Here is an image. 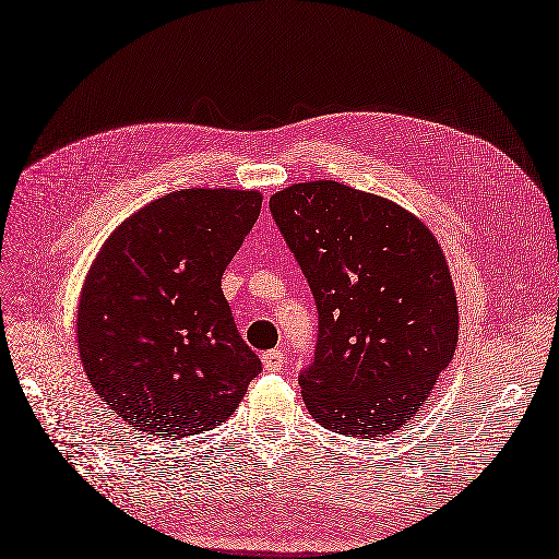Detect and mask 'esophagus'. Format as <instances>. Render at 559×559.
Instances as JSON below:
<instances>
[{
    "mask_svg": "<svg viewBox=\"0 0 559 559\" xmlns=\"http://www.w3.org/2000/svg\"><path fill=\"white\" fill-rule=\"evenodd\" d=\"M262 364H264L269 373H278V370H283L285 355L281 353V349H269V353L262 355Z\"/></svg>",
    "mask_w": 559,
    "mask_h": 559,
    "instance_id": "34e87169",
    "label": "esophagus"
}]
</instances>
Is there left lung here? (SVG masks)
Returning a JSON list of instances; mask_svg holds the SVG:
<instances>
[{
    "mask_svg": "<svg viewBox=\"0 0 559 559\" xmlns=\"http://www.w3.org/2000/svg\"><path fill=\"white\" fill-rule=\"evenodd\" d=\"M269 210L318 308L316 353L299 373L308 412L343 436H389L456 353L440 243L399 204L329 179L278 191Z\"/></svg>",
    "mask_w": 559,
    "mask_h": 559,
    "instance_id": "obj_1",
    "label": "left lung"
}]
</instances>
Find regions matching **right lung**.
Returning <instances> with one entry per match:
<instances>
[{
  "label": "right lung",
  "instance_id": "add662e5",
  "mask_svg": "<svg viewBox=\"0 0 559 559\" xmlns=\"http://www.w3.org/2000/svg\"><path fill=\"white\" fill-rule=\"evenodd\" d=\"M262 195L183 189L142 206L103 243L78 306V349L110 409L183 438L233 415L262 364L221 290Z\"/></svg>",
  "mask_w": 559,
  "mask_h": 559
}]
</instances>
